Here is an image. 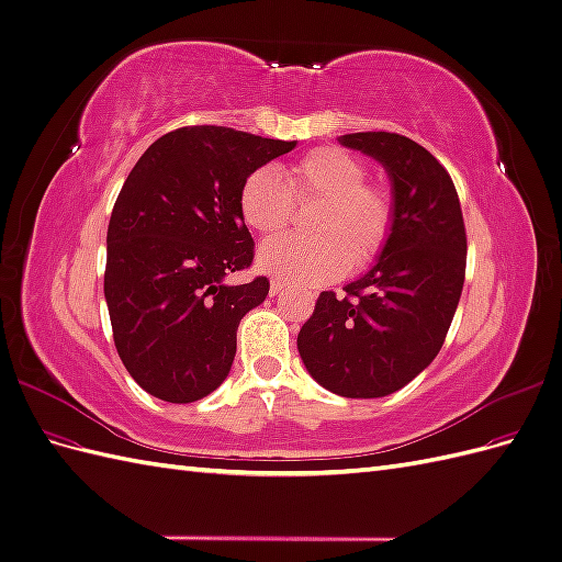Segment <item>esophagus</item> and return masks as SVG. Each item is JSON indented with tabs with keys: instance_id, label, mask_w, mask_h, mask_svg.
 <instances>
[{
	"instance_id": "obj_1",
	"label": "esophagus",
	"mask_w": 562,
	"mask_h": 562,
	"mask_svg": "<svg viewBox=\"0 0 562 562\" xmlns=\"http://www.w3.org/2000/svg\"><path fill=\"white\" fill-rule=\"evenodd\" d=\"M269 291H271V295H281V293L285 291V281H281V279H271V283H269Z\"/></svg>"
}]
</instances>
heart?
I'll return each mask as SVG.
<instances>
[{
	"label": "heart",
	"mask_w": 562,
	"mask_h": 562,
	"mask_svg": "<svg viewBox=\"0 0 562 562\" xmlns=\"http://www.w3.org/2000/svg\"><path fill=\"white\" fill-rule=\"evenodd\" d=\"M366 164L342 147H318L297 159L288 182L274 168H255L239 190V213L258 234L281 232L293 202L321 199L312 229L316 236H277L258 250L265 274L297 285H321L366 269L386 248L396 225V201L389 187L368 182Z\"/></svg>",
	"instance_id": "heart-1"
}]
</instances>
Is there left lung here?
<instances>
[{
  "label": "left lung",
  "instance_id": "8db88e82",
  "mask_svg": "<svg viewBox=\"0 0 562 562\" xmlns=\"http://www.w3.org/2000/svg\"><path fill=\"white\" fill-rule=\"evenodd\" d=\"M389 173L396 225L368 274L323 291L297 335L310 375L333 394L380 398L427 368L446 342L462 295L467 229L454 182L440 161L398 133L339 138Z\"/></svg>",
  "mask_w": 562,
  "mask_h": 562
}]
</instances>
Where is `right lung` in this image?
I'll use <instances>...</instances> for the list:
<instances>
[{
    "label": "right lung",
    "mask_w": 562,
    "mask_h": 562,
    "mask_svg": "<svg viewBox=\"0 0 562 562\" xmlns=\"http://www.w3.org/2000/svg\"><path fill=\"white\" fill-rule=\"evenodd\" d=\"M293 147L227 126H182L133 166L108 227L105 300L119 359L147 394L192 403L229 375L236 328L269 293L267 277L227 281L255 255L239 190Z\"/></svg>",
    "instance_id": "1"
}]
</instances>
